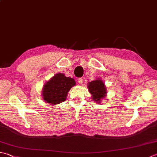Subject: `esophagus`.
<instances>
[{"instance_id": "obj_1", "label": "esophagus", "mask_w": 157, "mask_h": 157, "mask_svg": "<svg viewBox=\"0 0 157 157\" xmlns=\"http://www.w3.org/2000/svg\"><path fill=\"white\" fill-rule=\"evenodd\" d=\"M83 81H84V80H83L82 78H79V79H78V82H79V84H82V83H83Z\"/></svg>"}]
</instances>
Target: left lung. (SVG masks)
<instances>
[{
	"instance_id": "8db88e82",
	"label": "left lung",
	"mask_w": 157,
	"mask_h": 157,
	"mask_svg": "<svg viewBox=\"0 0 157 157\" xmlns=\"http://www.w3.org/2000/svg\"><path fill=\"white\" fill-rule=\"evenodd\" d=\"M88 91L92 95V99L94 102H101L107 94L105 86L100 79H97L88 83Z\"/></svg>"
}]
</instances>
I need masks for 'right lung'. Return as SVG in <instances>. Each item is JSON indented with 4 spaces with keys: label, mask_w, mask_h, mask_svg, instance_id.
I'll list each match as a JSON object with an SVG mask.
<instances>
[{
    "label": "right lung",
    "mask_w": 157,
    "mask_h": 157,
    "mask_svg": "<svg viewBox=\"0 0 157 157\" xmlns=\"http://www.w3.org/2000/svg\"><path fill=\"white\" fill-rule=\"evenodd\" d=\"M75 85V81L63 73H57L45 83L42 90V97L46 103L56 105L64 102L70 89Z\"/></svg>",
    "instance_id": "add662e5"
}]
</instances>
